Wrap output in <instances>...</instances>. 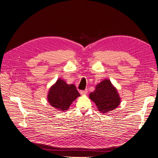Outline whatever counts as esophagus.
Returning <instances> with one entry per match:
<instances>
[{"label":"esophagus","instance_id":"obj_1","mask_svg":"<svg viewBox=\"0 0 158 158\" xmlns=\"http://www.w3.org/2000/svg\"><path fill=\"white\" fill-rule=\"evenodd\" d=\"M87 93H88V89H86L85 90H81L80 91V94L81 95H86Z\"/></svg>","mask_w":158,"mask_h":158}]
</instances>
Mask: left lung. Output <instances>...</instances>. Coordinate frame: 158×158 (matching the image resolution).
<instances>
[{"label":"left lung","instance_id":"obj_1","mask_svg":"<svg viewBox=\"0 0 158 158\" xmlns=\"http://www.w3.org/2000/svg\"><path fill=\"white\" fill-rule=\"evenodd\" d=\"M89 97L95 103L98 111L103 113L114 110L121 102L117 89L109 79H104L98 84Z\"/></svg>","mask_w":158,"mask_h":158}]
</instances>
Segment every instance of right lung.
<instances>
[{
    "label": "right lung",
    "instance_id": "obj_1",
    "mask_svg": "<svg viewBox=\"0 0 158 158\" xmlns=\"http://www.w3.org/2000/svg\"><path fill=\"white\" fill-rule=\"evenodd\" d=\"M80 96L76 86L68 85L61 79H58L49 89L47 100L50 105L59 111L69 109L71 104Z\"/></svg>",
    "mask_w": 158,
    "mask_h": 158
}]
</instances>
